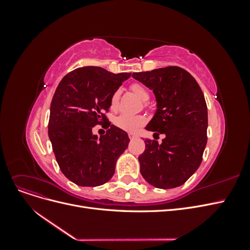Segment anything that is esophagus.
Returning a JSON list of instances; mask_svg holds the SVG:
<instances>
[{"instance_id": "esophagus-1", "label": "esophagus", "mask_w": 250, "mask_h": 250, "mask_svg": "<svg viewBox=\"0 0 250 250\" xmlns=\"http://www.w3.org/2000/svg\"><path fill=\"white\" fill-rule=\"evenodd\" d=\"M128 137H129L130 140H133V139L137 138V135H135L134 133H129V134H128Z\"/></svg>"}]
</instances>
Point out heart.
I'll return each instance as SVG.
<instances>
[{"mask_svg": "<svg viewBox=\"0 0 250 250\" xmlns=\"http://www.w3.org/2000/svg\"><path fill=\"white\" fill-rule=\"evenodd\" d=\"M130 90L137 96L140 100L146 102L149 100L150 93L148 88L142 84V83H132L130 85ZM119 98H120V90L117 89L112 93L110 97V109L116 110L118 108L119 104ZM146 123V118L143 116H133V115H127V113H123V115H120L115 120V125L122 129L124 131L128 132H134L137 131L141 126Z\"/></svg>", "mask_w": 250, "mask_h": 250, "instance_id": "obj_1", "label": "heart"}]
</instances>
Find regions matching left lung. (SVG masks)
<instances>
[{"label": "left lung", "instance_id": "left-lung-1", "mask_svg": "<svg viewBox=\"0 0 250 250\" xmlns=\"http://www.w3.org/2000/svg\"><path fill=\"white\" fill-rule=\"evenodd\" d=\"M132 77L153 89L155 115L146 129L165 134L162 144L146 139L139 156L141 174L155 188L184 185L199 168L208 137V107L197 81L179 66L133 73Z\"/></svg>", "mask_w": 250, "mask_h": 250}]
</instances>
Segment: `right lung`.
<instances>
[{"mask_svg": "<svg viewBox=\"0 0 250 250\" xmlns=\"http://www.w3.org/2000/svg\"><path fill=\"white\" fill-rule=\"evenodd\" d=\"M130 75L83 66L59 82L51 102L48 133L60 170L77 186L107 183L119 156L128 147V134L111 125L104 112L110 107L112 93ZM98 124L108 128L100 138L91 131Z\"/></svg>", "mask_w": 250, "mask_h": 250, "instance_id": "right-lung-1", "label": "right lung"}]
</instances>
